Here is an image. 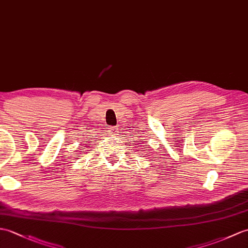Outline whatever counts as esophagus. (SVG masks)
Listing matches in <instances>:
<instances>
[{"instance_id":"1","label":"esophagus","mask_w":248,"mask_h":248,"mask_svg":"<svg viewBox=\"0 0 248 248\" xmlns=\"http://www.w3.org/2000/svg\"><path fill=\"white\" fill-rule=\"evenodd\" d=\"M117 132H118L117 126H110V128H108V133L110 134L117 135Z\"/></svg>"}]
</instances>
